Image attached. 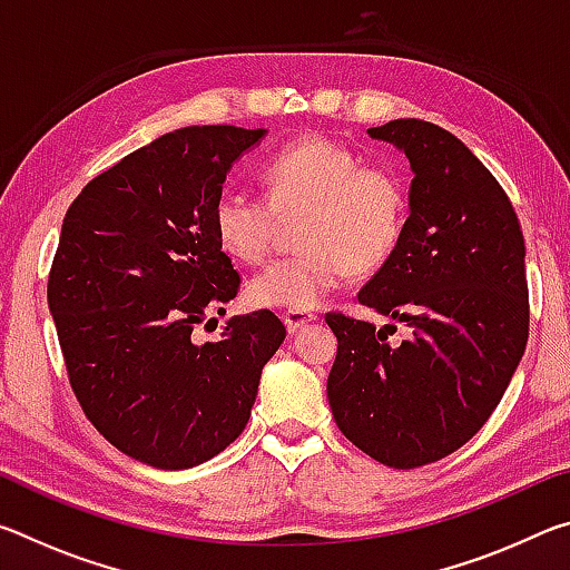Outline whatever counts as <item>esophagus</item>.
<instances>
[{"instance_id":"1","label":"esophagus","mask_w":570,"mask_h":570,"mask_svg":"<svg viewBox=\"0 0 570 570\" xmlns=\"http://www.w3.org/2000/svg\"><path fill=\"white\" fill-rule=\"evenodd\" d=\"M282 320H284L286 332H288V334H296L298 330H304V326H306L308 322H314L316 316L308 314V312H284Z\"/></svg>"}]
</instances>
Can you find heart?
<instances>
[{"label": "heart", "instance_id": "b5f03b06", "mask_svg": "<svg viewBox=\"0 0 570 570\" xmlns=\"http://www.w3.org/2000/svg\"><path fill=\"white\" fill-rule=\"evenodd\" d=\"M266 200L224 188L210 208L218 246L258 264L274 246L276 220L302 214L296 254L262 268L246 296L258 308L312 312L350 272L370 274L397 248L407 220V193L397 173L362 163L354 148L324 135L288 142L264 166Z\"/></svg>", "mask_w": 570, "mask_h": 570}]
</instances>
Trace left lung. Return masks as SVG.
Instances as JSON below:
<instances>
[{
    "label": "left lung",
    "instance_id": "left-lung-1",
    "mask_svg": "<svg viewBox=\"0 0 570 570\" xmlns=\"http://www.w3.org/2000/svg\"><path fill=\"white\" fill-rule=\"evenodd\" d=\"M414 170L397 248L356 298L407 322L410 340L326 314L336 360L326 397L344 438L410 470L465 445L503 400L528 342L525 244L493 173L455 135L424 120L366 130Z\"/></svg>",
    "mask_w": 570,
    "mask_h": 570
}]
</instances>
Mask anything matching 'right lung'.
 <instances>
[{
    "instance_id": "obj_1",
    "label": "right lung",
    "mask_w": 570,
    "mask_h": 570,
    "mask_svg": "<svg viewBox=\"0 0 570 570\" xmlns=\"http://www.w3.org/2000/svg\"><path fill=\"white\" fill-rule=\"evenodd\" d=\"M264 132H166L95 176L65 214L47 302L70 387L95 430L150 468L186 470L226 450L286 336L262 308L228 320L218 342L190 340L238 294L210 208Z\"/></svg>"
}]
</instances>
